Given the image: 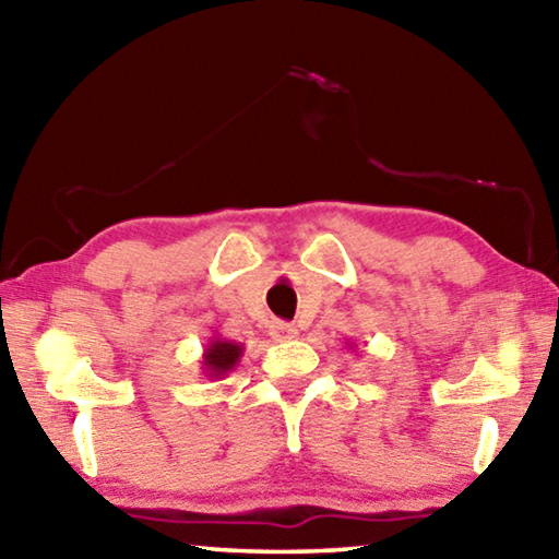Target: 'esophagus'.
<instances>
[{
  "instance_id": "esophagus-1",
  "label": "esophagus",
  "mask_w": 559,
  "mask_h": 559,
  "mask_svg": "<svg viewBox=\"0 0 559 559\" xmlns=\"http://www.w3.org/2000/svg\"><path fill=\"white\" fill-rule=\"evenodd\" d=\"M271 337L273 340H293V337H298V330L293 328L290 323L276 320V323H271Z\"/></svg>"
}]
</instances>
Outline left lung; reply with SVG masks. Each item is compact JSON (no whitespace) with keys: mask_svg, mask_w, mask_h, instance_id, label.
<instances>
[{"mask_svg":"<svg viewBox=\"0 0 559 559\" xmlns=\"http://www.w3.org/2000/svg\"><path fill=\"white\" fill-rule=\"evenodd\" d=\"M349 347H353V345H349Z\"/></svg>","mask_w":559,"mask_h":559,"instance_id":"left-lung-1","label":"left lung"}]
</instances>
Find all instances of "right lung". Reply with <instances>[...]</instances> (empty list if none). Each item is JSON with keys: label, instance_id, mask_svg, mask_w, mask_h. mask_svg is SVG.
<instances>
[{"label": "right lung", "instance_id": "1", "mask_svg": "<svg viewBox=\"0 0 559 559\" xmlns=\"http://www.w3.org/2000/svg\"><path fill=\"white\" fill-rule=\"evenodd\" d=\"M243 355V345L234 343V340H224L214 335L210 343H206L202 353V374L210 377V380H222L224 374H229Z\"/></svg>", "mask_w": 559, "mask_h": 559}]
</instances>
